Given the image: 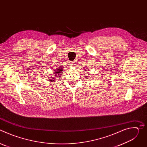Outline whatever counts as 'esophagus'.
<instances>
[{"label":"esophagus","instance_id":"1","mask_svg":"<svg viewBox=\"0 0 147 147\" xmlns=\"http://www.w3.org/2000/svg\"><path fill=\"white\" fill-rule=\"evenodd\" d=\"M71 65H72L73 66H76V61H73V62H71Z\"/></svg>","mask_w":147,"mask_h":147}]
</instances>
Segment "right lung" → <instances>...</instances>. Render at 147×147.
<instances>
[{
    "label": "right lung",
    "mask_w": 147,
    "mask_h": 147,
    "mask_svg": "<svg viewBox=\"0 0 147 147\" xmlns=\"http://www.w3.org/2000/svg\"><path fill=\"white\" fill-rule=\"evenodd\" d=\"M63 68H62L61 66L59 67L56 70H54V71H55V72H54V75H55V76L61 75V71H63ZM57 74H59V75H57ZM55 77H51L48 80H49V81H51V82H54L55 80L56 79V78H55Z\"/></svg>",
    "instance_id": "obj_1"
}]
</instances>
